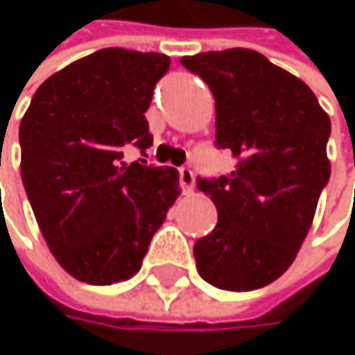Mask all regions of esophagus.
I'll return each instance as SVG.
<instances>
[{
  "label": "esophagus",
  "instance_id": "1",
  "mask_svg": "<svg viewBox=\"0 0 355 355\" xmlns=\"http://www.w3.org/2000/svg\"><path fill=\"white\" fill-rule=\"evenodd\" d=\"M178 178H180V187H182V191L189 195V193H193V187H195V177H193V173L189 171V168H178Z\"/></svg>",
  "mask_w": 355,
  "mask_h": 355
}]
</instances>
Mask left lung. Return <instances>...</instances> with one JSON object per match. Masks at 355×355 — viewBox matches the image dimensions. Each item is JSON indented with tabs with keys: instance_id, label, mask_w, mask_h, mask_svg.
<instances>
[{
	"instance_id": "1",
	"label": "left lung",
	"mask_w": 355,
	"mask_h": 355,
	"mask_svg": "<svg viewBox=\"0 0 355 355\" xmlns=\"http://www.w3.org/2000/svg\"><path fill=\"white\" fill-rule=\"evenodd\" d=\"M216 98V146L239 158L236 171L197 178L218 224L193 247L199 275L230 292L275 282L306 239L329 182L331 121L313 90L250 49L180 59Z\"/></svg>"
}]
</instances>
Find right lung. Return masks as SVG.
I'll return each instance as SVG.
<instances>
[{"instance_id":"add662e5","label":"right lung","mask_w":355,"mask_h":355,"mask_svg":"<svg viewBox=\"0 0 355 355\" xmlns=\"http://www.w3.org/2000/svg\"><path fill=\"white\" fill-rule=\"evenodd\" d=\"M168 67L162 53L96 51L42 82L20 123V173L38 228L80 282L110 286L137 273L180 195L175 168L123 160L154 141L146 110Z\"/></svg>"}]
</instances>
